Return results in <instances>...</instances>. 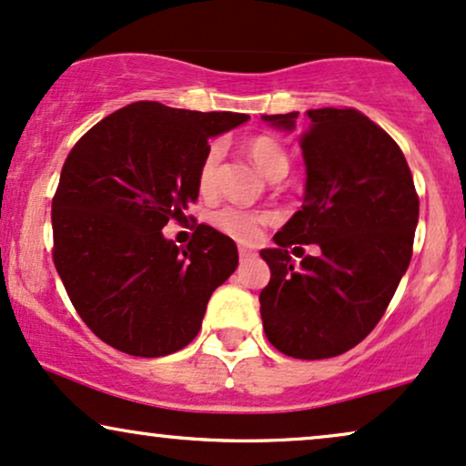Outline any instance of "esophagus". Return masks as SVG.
I'll return each mask as SVG.
<instances>
[{
  "label": "esophagus",
  "mask_w": 466,
  "mask_h": 466,
  "mask_svg": "<svg viewBox=\"0 0 466 466\" xmlns=\"http://www.w3.org/2000/svg\"><path fill=\"white\" fill-rule=\"evenodd\" d=\"M238 252H239V259H242V261H246V259H252V257L257 255V252L252 250V248H248V246H239Z\"/></svg>",
  "instance_id": "34e87169"
}]
</instances>
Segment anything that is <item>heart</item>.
<instances>
[{"instance_id": "obj_1", "label": "heart", "mask_w": 466, "mask_h": 466, "mask_svg": "<svg viewBox=\"0 0 466 466\" xmlns=\"http://www.w3.org/2000/svg\"><path fill=\"white\" fill-rule=\"evenodd\" d=\"M246 153H248L250 162L257 166V170L269 181L277 179V177H285L287 170H289V157H287L285 148L277 140H272V137H252L248 145H246ZM220 155V145H211L203 155V159H200L197 183L203 194H209L216 186ZM268 220L269 218L266 214L246 211L242 207H224V209L211 216V224H214L218 231L238 239V242H255L261 235L263 224H268Z\"/></svg>"}]
</instances>
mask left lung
I'll return each mask as SVG.
<instances>
[{
  "instance_id": "left-lung-1",
  "label": "left lung",
  "mask_w": 466,
  "mask_h": 466,
  "mask_svg": "<svg viewBox=\"0 0 466 466\" xmlns=\"http://www.w3.org/2000/svg\"><path fill=\"white\" fill-rule=\"evenodd\" d=\"M261 118L287 134L300 125L298 112ZM300 148L302 209L261 250L269 283L259 302L268 341L318 360L363 341L387 311L410 263L419 198L404 153L365 114L309 110ZM294 243H318L320 255L296 264Z\"/></svg>"
}]
</instances>
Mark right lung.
Instances as JSON below:
<instances>
[{
	"instance_id": "right-lung-1",
	"label": "right lung",
	"mask_w": 466,
	"mask_h": 466,
	"mask_svg": "<svg viewBox=\"0 0 466 466\" xmlns=\"http://www.w3.org/2000/svg\"><path fill=\"white\" fill-rule=\"evenodd\" d=\"M248 118L137 101L68 153L51 203L54 263L79 318L107 346L157 359L198 335L211 294L238 268V246L198 224L179 248L162 228L197 203L209 137Z\"/></svg>"
}]
</instances>
